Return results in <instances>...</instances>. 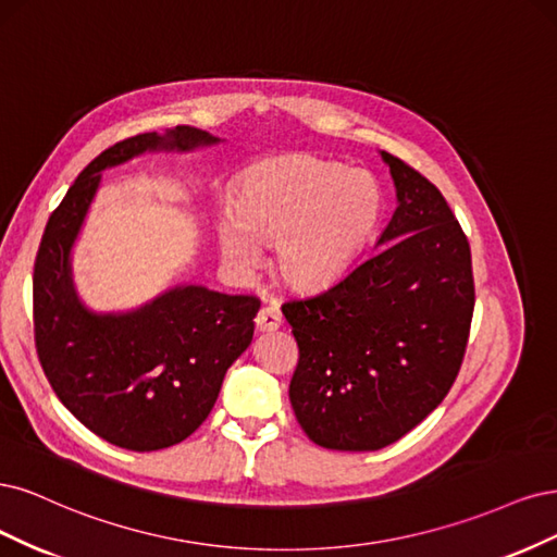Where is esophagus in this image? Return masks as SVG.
Instances as JSON below:
<instances>
[{"label": "esophagus", "instance_id": "obj_1", "mask_svg": "<svg viewBox=\"0 0 557 557\" xmlns=\"http://www.w3.org/2000/svg\"><path fill=\"white\" fill-rule=\"evenodd\" d=\"M255 321L259 331H277L282 326V312L277 305H263Z\"/></svg>", "mask_w": 557, "mask_h": 557}]
</instances>
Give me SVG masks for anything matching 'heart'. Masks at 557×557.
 Returning <instances> with one entry per match:
<instances>
[{"label":"heart","mask_w":557,"mask_h":557,"mask_svg":"<svg viewBox=\"0 0 557 557\" xmlns=\"http://www.w3.org/2000/svg\"><path fill=\"white\" fill-rule=\"evenodd\" d=\"M382 212V194L363 171H345L310 154H286L249 171L220 224L228 263L249 268L255 245L275 243V271L314 292L343 277Z\"/></svg>","instance_id":"heart-1"}]
</instances>
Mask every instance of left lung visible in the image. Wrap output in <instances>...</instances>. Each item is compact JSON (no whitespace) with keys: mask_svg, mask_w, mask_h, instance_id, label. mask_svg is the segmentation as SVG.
Returning a JSON list of instances; mask_svg holds the SVG:
<instances>
[{"mask_svg":"<svg viewBox=\"0 0 557 557\" xmlns=\"http://www.w3.org/2000/svg\"><path fill=\"white\" fill-rule=\"evenodd\" d=\"M398 208L376 252L329 289L282 305L298 345L294 414L314 444L376 451L454 386L474 312L472 252L442 191L382 152Z\"/></svg>","mask_w":557,"mask_h":557,"instance_id":"8db88e82","label":"left lung"}]
</instances>
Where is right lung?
<instances>
[{"label": "right lung", "instance_id": "right-lung-1", "mask_svg": "<svg viewBox=\"0 0 557 557\" xmlns=\"http://www.w3.org/2000/svg\"><path fill=\"white\" fill-rule=\"evenodd\" d=\"M218 138L175 127L124 138L89 161L52 210L34 261V345L55 396L87 430L132 451L187 440L249 347L257 296L175 286L129 314L87 312L71 284L69 252L103 169L146 150H194Z\"/></svg>", "mask_w": 557, "mask_h": 557}]
</instances>
